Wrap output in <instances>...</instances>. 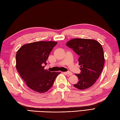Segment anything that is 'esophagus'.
I'll return each mask as SVG.
<instances>
[{
	"instance_id": "1",
	"label": "esophagus",
	"mask_w": 120,
	"mask_h": 120,
	"mask_svg": "<svg viewBox=\"0 0 120 120\" xmlns=\"http://www.w3.org/2000/svg\"><path fill=\"white\" fill-rule=\"evenodd\" d=\"M65 74H66L67 75H72V73L71 72H70V71H68V72H64Z\"/></svg>"
}]
</instances>
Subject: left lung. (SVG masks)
Instances as JSON below:
<instances>
[{
  "instance_id": "obj_1",
  "label": "left lung",
  "mask_w": 120,
  "mask_h": 120,
  "mask_svg": "<svg viewBox=\"0 0 120 120\" xmlns=\"http://www.w3.org/2000/svg\"><path fill=\"white\" fill-rule=\"evenodd\" d=\"M66 45L79 55L78 62L81 72L75 74L79 81L74 86L80 90L91 87L104 68V54L101 43L94 39L75 38L68 41Z\"/></svg>"
}]
</instances>
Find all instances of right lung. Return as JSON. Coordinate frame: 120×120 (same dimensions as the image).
<instances>
[{
	"instance_id": "right-lung-1",
	"label": "right lung",
	"mask_w": 120,
	"mask_h": 120,
	"mask_svg": "<svg viewBox=\"0 0 120 120\" xmlns=\"http://www.w3.org/2000/svg\"><path fill=\"white\" fill-rule=\"evenodd\" d=\"M55 41H37L22 46L16 54V68L29 89L38 93H45L53 86L56 77L60 72L45 69Z\"/></svg>"
}]
</instances>
